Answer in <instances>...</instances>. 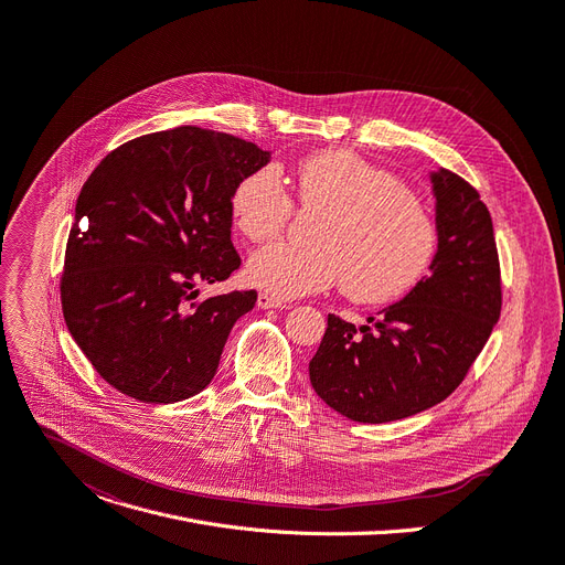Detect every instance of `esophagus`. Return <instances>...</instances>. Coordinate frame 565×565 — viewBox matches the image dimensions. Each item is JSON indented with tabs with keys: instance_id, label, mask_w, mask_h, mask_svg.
I'll list each match as a JSON object with an SVG mask.
<instances>
[{
	"instance_id": "esophagus-1",
	"label": "esophagus",
	"mask_w": 565,
	"mask_h": 565,
	"mask_svg": "<svg viewBox=\"0 0 565 565\" xmlns=\"http://www.w3.org/2000/svg\"><path fill=\"white\" fill-rule=\"evenodd\" d=\"M256 306H259V309H288L286 301H281L268 292H262L259 297H256Z\"/></svg>"
}]
</instances>
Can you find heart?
I'll list each match as a JSON object with an SVG mask.
<instances>
[{
    "mask_svg": "<svg viewBox=\"0 0 565 565\" xmlns=\"http://www.w3.org/2000/svg\"><path fill=\"white\" fill-rule=\"evenodd\" d=\"M297 195L303 207L322 212L318 245L270 243L254 252L245 266L254 288L295 299L342 284L353 301L383 303L415 288L433 266L437 225L424 202L355 152L333 148L303 158ZM290 212L275 167L247 173L230 198L232 223L252 243L277 236Z\"/></svg>",
    "mask_w": 565,
    "mask_h": 565,
    "instance_id": "1",
    "label": "heart"
}]
</instances>
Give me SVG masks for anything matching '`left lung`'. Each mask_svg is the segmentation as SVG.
I'll return each mask as SVG.
<instances>
[{
	"mask_svg": "<svg viewBox=\"0 0 565 565\" xmlns=\"http://www.w3.org/2000/svg\"><path fill=\"white\" fill-rule=\"evenodd\" d=\"M437 254L430 275L372 328L329 316L309 363L311 385L335 413L361 424L413 417L441 403L487 344L500 318L493 223L480 193L459 175L428 173Z\"/></svg>",
	"mask_w": 565,
	"mask_h": 565,
	"instance_id": "8db88e82",
	"label": "left lung"
}]
</instances>
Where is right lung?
Masks as SVG:
<instances>
[{
  "mask_svg": "<svg viewBox=\"0 0 565 565\" xmlns=\"http://www.w3.org/2000/svg\"><path fill=\"white\" fill-rule=\"evenodd\" d=\"M273 152L234 135L178 126L137 137L100 160L76 200L65 252L63 316L106 383L143 403L207 387L254 290L198 299L225 281L230 198Z\"/></svg>",
  "mask_w": 565,
  "mask_h": 565,
  "instance_id": "1",
  "label": "right lung"
}]
</instances>
